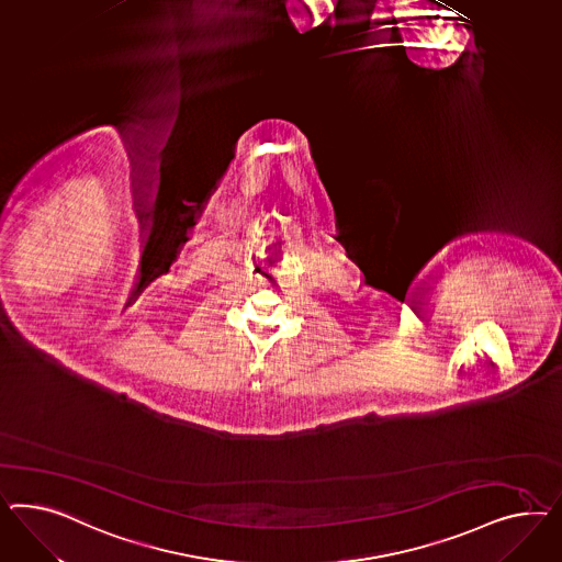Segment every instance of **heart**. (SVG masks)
I'll use <instances>...</instances> for the list:
<instances>
[{"instance_id": "obj_1", "label": "heart", "mask_w": 562, "mask_h": 562, "mask_svg": "<svg viewBox=\"0 0 562 562\" xmlns=\"http://www.w3.org/2000/svg\"><path fill=\"white\" fill-rule=\"evenodd\" d=\"M98 254H100V251H98ZM91 261H93V256H91V259H71V261L63 263L61 278H69V276H74V273L91 270Z\"/></svg>"}]
</instances>
